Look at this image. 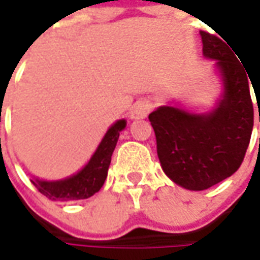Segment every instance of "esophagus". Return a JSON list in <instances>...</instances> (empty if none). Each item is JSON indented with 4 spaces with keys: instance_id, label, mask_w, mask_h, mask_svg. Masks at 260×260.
<instances>
[{
    "instance_id": "1",
    "label": "esophagus",
    "mask_w": 260,
    "mask_h": 260,
    "mask_svg": "<svg viewBox=\"0 0 260 260\" xmlns=\"http://www.w3.org/2000/svg\"><path fill=\"white\" fill-rule=\"evenodd\" d=\"M150 108H152V104L149 101H146V100L138 101L132 107V110H131V119H142V118H146L149 111H150Z\"/></svg>"
}]
</instances>
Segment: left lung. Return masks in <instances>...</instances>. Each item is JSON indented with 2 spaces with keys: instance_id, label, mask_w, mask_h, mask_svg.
Returning <instances> with one entry per match:
<instances>
[{
  "instance_id": "obj_1",
  "label": "left lung",
  "mask_w": 260,
  "mask_h": 260,
  "mask_svg": "<svg viewBox=\"0 0 260 260\" xmlns=\"http://www.w3.org/2000/svg\"><path fill=\"white\" fill-rule=\"evenodd\" d=\"M203 54L214 60L222 92L208 112L179 104L160 105L149 114L165 174L177 186L201 191L237 172L253 128L249 74L217 36L200 32Z\"/></svg>"
}]
</instances>
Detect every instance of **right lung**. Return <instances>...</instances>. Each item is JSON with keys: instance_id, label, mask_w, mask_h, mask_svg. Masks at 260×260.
Returning a JSON list of instances; mask_svg holds the SVG:
<instances>
[{"instance_id": "add662e5", "label": "right lung", "mask_w": 260, "mask_h": 260, "mask_svg": "<svg viewBox=\"0 0 260 260\" xmlns=\"http://www.w3.org/2000/svg\"><path fill=\"white\" fill-rule=\"evenodd\" d=\"M126 121L118 119L117 122L108 128L104 138L92 153L90 160L87 161L77 173L60 180H43L39 177H34V186L53 201H73V200H84L91 197L100 191L104 184L108 168L111 163V156L117 146L119 132L125 129Z\"/></svg>"}]
</instances>
